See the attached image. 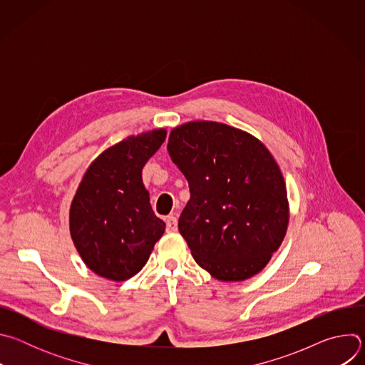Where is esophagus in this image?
<instances>
[{"instance_id": "1", "label": "esophagus", "mask_w": 365, "mask_h": 365, "mask_svg": "<svg viewBox=\"0 0 365 365\" xmlns=\"http://www.w3.org/2000/svg\"><path fill=\"white\" fill-rule=\"evenodd\" d=\"M166 230H168V232H176L178 231V218L175 215L168 217Z\"/></svg>"}]
</instances>
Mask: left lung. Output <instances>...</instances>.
Wrapping results in <instances>:
<instances>
[{
  "label": "left lung",
  "instance_id": "obj_1",
  "mask_svg": "<svg viewBox=\"0 0 365 365\" xmlns=\"http://www.w3.org/2000/svg\"><path fill=\"white\" fill-rule=\"evenodd\" d=\"M168 151L189 183L179 231L195 262L222 282L262 272L289 224L286 183L267 147L227 124L192 121L172 130Z\"/></svg>",
  "mask_w": 365,
  "mask_h": 365
}]
</instances>
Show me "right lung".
Here are the masks:
<instances>
[{
    "mask_svg": "<svg viewBox=\"0 0 365 365\" xmlns=\"http://www.w3.org/2000/svg\"><path fill=\"white\" fill-rule=\"evenodd\" d=\"M165 140L163 128L131 135L99 154L83 175L69 227L83 263L101 277L124 282L135 276L165 232L141 179Z\"/></svg>",
    "mask_w": 365,
    "mask_h": 365,
    "instance_id": "add662e5",
    "label": "right lung"
}]
</instances>
